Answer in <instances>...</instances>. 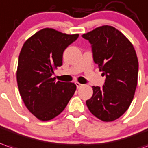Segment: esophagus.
<instances>
[{"mask_svg": "<svg viewBox=\"0 0 148 148\" xmlns=\"http://www.w3.org/2000/svg\"><path fill=\"white\" fill-rule=\"evenodd\" d=\"M75 85H76L77 88H80L81 86H83V85L81 84V83H79V82H75Z\"/></svg>", "mask_w": 148, "mask_h": 148, "instance_id": "obj_1", "label": "esophagus"}]
</instances>
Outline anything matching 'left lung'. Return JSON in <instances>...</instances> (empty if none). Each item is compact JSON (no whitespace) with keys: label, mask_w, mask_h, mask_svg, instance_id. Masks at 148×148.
I'll return each mask as SVG.
<instances>
[{"label":"left lung","mask_w":148,"mask_h":148,"mask_svg":"<svg viewBox=\"0 0 148 148\" xmlns=\"http://www.w3.org/2000/svg\"><path fill=\"white\" fill-rule=\"evenodd\" d=\"M82 37L90 43L94 62L106 76L102 88L92 86L93 95L86 106L100 120H115L127 111L135 95L139 70L135 49L120 31L109 25Z\"/></svg>","instance_id":"1"}]
</instances>
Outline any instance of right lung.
<instances>
[{
    "mask_svg": "<svg viewBox=\"0 0 148 148\" xmlns=\"http://www.w3.org/2000/svg\"><path fill=\"white\" fill-rule=\"evenodd\" d=\"M78 34H66L45 28L24 43L16 71L19 92L28 110L42 121L62 113L74 95L76 85L55 81L54 69L62 65V55Z\"/></svg>",
    "mask_w": 148,
    "mask_h": 148,
    "instance_id": "obj_1",
    "label": "right lung"
}]
</instances>
